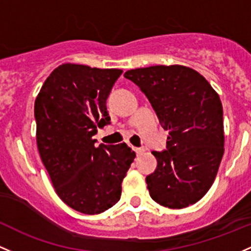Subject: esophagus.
Instances as JSON below:
<instances>
[{"mask_svg":"<svg viewBox=\"0 0 251 251\" xmlns=\"http://www.w3.org/2000/svg\"><path fill=\"white\" fill-rule=\"evenodd\" d=\"M133 150L136 151L137 155H142V153L145 151V149L144 148H133Z\"/></svg>","mask_w":251,"mask_h":251,"instance_id":"obj_1","label":"esophagus"}]
</instances>
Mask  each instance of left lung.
<instances>
[{
    "label": "left lung",
    "instance_id": "obj_1",
    "mask_svg": "<svg viewBox=\"0 0 251 251\" xmlns=\"http://www.w3.org/2000/svg\"><path fill=\"white\" fill-rule=\"evenodd\" d=\"M147 95L169 131L167 150L152 151L155 173L147 176L150 197L180 210L211 188L224 155L223 106L202 75L184 65H153L126 71Z\"/></svg>",
    "mask_w": 251,
    "mask_h": 251
}]
</instances>
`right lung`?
<instances>
[{
  "label": "right lung",
  "mask_w": 251,
  "mask_h": 251,
  "mask_svg": "<svg viewBox=\"0 0 251 251\" xmlns=\"http://www.w3.org/2000/svg\"><path fill=\"white\" fill-rule=\"evenodd\" d=\"M120 69L65 63L44 82L34 102L37 145L57 195L75 211L99 214L120 199L136 153L125 143L95 147L109 124L106 100Z\"/></svg>",
  "instance_id": "right-lung-1"
}]
</instances>
